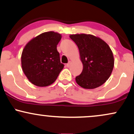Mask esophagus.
Instances as JSON below:
<instances>
[{"mask_svg":"<svg viewBox=\"0 0 134 134\" xmlns=\"http://www.w3.org/2000/svg\"><path fill=\"white\" fill-rule=\"evenodd\" d=\"M70 62H69V63H67V64H66V66H67V67H69V66H70Z\"/></svg>","mask_w":134,"mask_h":134,"instance_id":"esophagus-1","label":"esophagus"}]
</instances>
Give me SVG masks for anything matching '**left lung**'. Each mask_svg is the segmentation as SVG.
<instances>
[{"instance_id":"8db88e82","label":"left lung","mask_w":134,"mask_h":134,"mask_svg":"<svg viewBox=\"0 0 134 134\" xmlns=\"http://www.w3.org/2000/svg\"><path fill=\"white\" fill-rule=\"evenodd\" d=\"M70 38L79 47L83 70L75 77L77 83L86 89L100 87L109 79L113 67L114 57L108 44L91 35H71Z\"/></svg>"}]
</instances>
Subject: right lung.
Segmentation results:
<instances>
[{
  "label": "right lung",
  "mask_w": 134,
  "mask_h": 134,
  "mask_svg": "<svg viewBox=\"0 0 134 134\" xmlns=\"http://www.w3.org/2000/svg\"><path fill=\"white\" fill-rule=\"evenodd\" d=\"M60 34L45 32L32 39L21 54V67L30 82L38 87H47L55 82L64 65L60 63L57 45Z\"/></svg>",
  "instance_id": "obj_1"
}]
</instances>
